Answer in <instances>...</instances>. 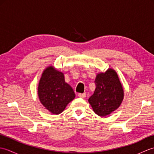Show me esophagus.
I'll list each match as a JSON object with an SVG mask.
<instances>
[{
  "label": "esophagus",
  "instance_id": "1",
  "mask_svg": "<svg viewBox=\"0 0 154 154\" xmlns=\"http://www.w3.org/2000/svg\"><path fill=\"white\" fill-rule=\"evenodd\" d=\"M78 97L80 98H85L86 94L85 93H79L78 94Z\"/></svg>",
  "mask_w": 154,
  "mask_h": 154
}]
</instances>
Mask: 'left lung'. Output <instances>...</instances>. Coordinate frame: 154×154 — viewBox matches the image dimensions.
Instances as JSON below:
<instances>
[{
    "label": "left lung",
    "mask_w": 154,
    "mask_h": 154,
    "mask_svg": "<svg viewBox=\"0 0 154 154\" xmlns=\"http://www.w3.org/2000/svg\"><path fill=\"white\" fill-rule=\"evenodd\" d=\"M96 89L89 99L94 113L100 116L109 115L119 108L124 99V88L116 71L109 68L97 73Z\"/></svg>",
    "instance_id": "1"
}]
</instances>
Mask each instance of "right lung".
Here are the masks:
<instances>
[{
    "label": "right lung",
    "instance_id": "add662e5",
    "mask_svg": "<svg viewBox=\"0 0 154 154\" xmlns=\"http://www.w3.org/2000/svg\"><path fill=\"white\" fill-rule=\"evenodd\" d=\"M38 94L40 103L49 112L60 114L75 97L72 87L65 81L63 73L52 65L43 71Z\"/></svg>",
    "mask_w": 154,
    "mask_h": 154
}]
</instances>
